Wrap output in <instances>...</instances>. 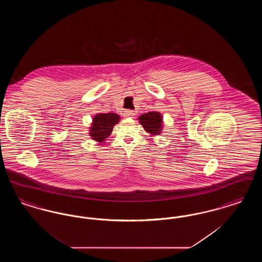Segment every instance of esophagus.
Wrapping results in <instances>:
<instances>
[{"mask_svg":"<svg viewBox=\"0 0 262 262\" xmlns=\"http://www.w3.org/2000/svg\"><path fill=\"white\" fill-rule=\"evenodd\" d=\"M124 116L125 118H134L136 116V114L134 111H130V110H126L124 112Z\"/></svg>","mask_w":262,"mask_h":262,"instance_id":"esophagus-1","label":"esophagus"}]
</instances>
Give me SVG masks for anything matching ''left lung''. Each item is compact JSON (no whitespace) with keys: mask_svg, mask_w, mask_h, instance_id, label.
Listing matches in <instances>:
<instances>
[{"mask_svg":"<svg viewBox=\"0 0 262 262\" xmlns=\"http://www.w3.org/2000/svg\"><path fill=\"white\" fill-rule=\"evenodd\" d=\"M138 123L142 125L144 130L149 134L150 137L160 136L162 133L163 117L161 113L148 112L138 117Z\"/></svg>","mask_w":262,"mask_h":262,"instance_id":"1","label":"left lung"}]
</instances>
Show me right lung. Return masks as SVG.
<instances>
[{
	"label": "right lung",
	"instance_id": "obj_1",
	"mask_svg": "<svg viewBox=\"0 0 262 262\" xmlns=\"http://www.w3.org/2000/svg\"><path fill=\"white\" fill-rule=\"evenodd\" d=\"M121 120V117L115 113H98L89 126V137L91 139L104 143L112 134L114 126Z\"/></svg>",
	"mask_w": 262,
	"mask_h": 262
}]
</instances>
